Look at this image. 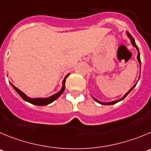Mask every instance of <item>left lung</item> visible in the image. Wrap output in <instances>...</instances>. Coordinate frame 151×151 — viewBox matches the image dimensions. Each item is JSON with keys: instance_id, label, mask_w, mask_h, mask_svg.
Instances as JSON below:
<instances>
[{"instance_id": "1", "label": "left lung", "mask_w": 151, "mask_h": 151, "mask_svg": "<svg viewBox=\"0 0 151 151\" xmlns=\"http://www.w3.org/2000/svg\"><path fill=\"white\" fill-rule=\"evenodd\" d=\"M127 35H128V37H129L130 38V40H131V42H132V44L133 45V47H135V48L137 49V50H138V56H137V58H138V62H139V64H140V65H141V59H140V52H139V50H138V46L136 45V43H135V40H134V38H133L132 37V36L131 35H130L129 33V32H127ZM135 86H136V84H135V85L133 86L131 88V89H129V92H127L126 93V95H125L124 96H123V98H122L121 99H119V100H118V101H111V102H108V103H103V102H101V101H98L97 99H94L95 100H96V101H97V102H99V103H100V104H105V105H111V104H116V103H117L118 101H121V100H123V99H124L126 97V96H127V95L129 94V93L130 92H131L132 90L133 89H134V87H135Z\"/></svg>"}]
</instances>
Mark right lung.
<instances>
[{
  "mask_svg": "<svg viewBox=\"0 0 151 151\" xmlns=\"http://www.w3.org/2000/svg\"><path fill=\"white\" fill-rule=\"evenodd\" d=\"M68 75L69 74H68V75L65 77V79H64L63 86H62V89H61L60 92H59L58 93H56V94L53 95V96H50V97L47 98V99H30V98L27 97V96H25V95L22 92H21L19 89H17V88H16L15 86H13L12 83H10V84H11L12 86L14 88L15 90L18 92V94L19 95V96H21V97L22 98V99H24L25 101H28V102L31 103V104H35V105H40V106L47 105V104H50V103H52V101H55V99H58V98H59V96L62 95V93L63 92V91L65 90V80H66V78L68 77Z\"/></svg>",
  "mask_w": 151,
  "mask_h": 151,
  "instance_id": "1",
  "label": "right lung"
}]
</instances>
